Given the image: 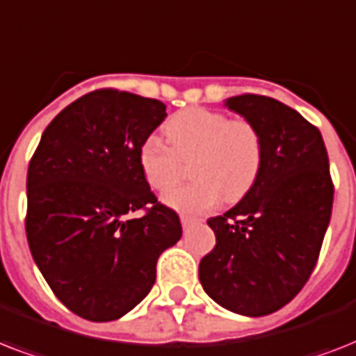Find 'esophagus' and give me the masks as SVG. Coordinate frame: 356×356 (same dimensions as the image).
Returning <instances> with one entry per match:
<instances>
[{"label": "esophagus", "instance_id": "esophagus-1", "mask_svg": "<svg viewBox=\"0 0 356 356\" xmlns=\"http://www.w3.org/2000/svg\"><path fill=\"white\" fill-rule=\"evenodd\" d=\"M195 222V218H190V216H181V223H183V227L186 229V227H190V225H192V223Z\"/></svg>", "mask_w": 356, "mask_h": 356}]
</instances>
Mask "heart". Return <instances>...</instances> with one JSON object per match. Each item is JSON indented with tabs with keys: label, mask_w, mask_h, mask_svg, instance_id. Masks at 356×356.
Returning <instances> with one entry per match:
<instances>
[{
	"label": "heart",
	"mask_w": 356,
	"mask_h": 356,
	"mask_svg": "<svg viewBox=\"0 0 356 356\" xmlns=\"http://www.w3.org/2000/svg\"><path fill=\"white\" fill-rule=\"evenodd\" d=\"M168 144L149 136L140 145L138 162L145 181L166 192L190 162L194 181L164 195L173 209L203 212L220 200L236 203L251 192L264 162V142L259 129L243 118L229 120L209 108H186L164 123Z\"/></svg>",
	"instance_id": "obj_1"
}]
</instances>
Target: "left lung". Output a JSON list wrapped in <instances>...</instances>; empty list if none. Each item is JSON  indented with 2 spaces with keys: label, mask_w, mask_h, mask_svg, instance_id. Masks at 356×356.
Returning <instances> with one entry per match:
<instances>
[{
  "label": "left lung",
  "mask_w": 356,
  "mask_h": 356,
  "mask_svg": "<svg viewBox=\"0 0 356 356\" xmlns=\"http://www.w3.org/2000/svg\"><path fill=\"white\" fill-rule=\"evenodd\" d=\"M225 107L259 129L264 162L251 192L207 222L216 245L200 281L223 309L266 316L298 296L318 262L334 195L329 156L318 127L273 97L242 94Z\"/></svg>",
  "instance_id": "8db88e82"
}]
</instances>
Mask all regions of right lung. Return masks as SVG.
<instances>
[{
    "instance_id": "obj_1",
    "label": "right lung",
    "mask_w": 356,
    "mask_h": 356,
    "mask_svg": "<svg viewBox=\"0 0 356 356\" xmlns=\"http://www.w3.org/2000/svg\"><path fill=\"white\" fill-rule=\"evenodd\" d=\"M164 118L159 99L94 90L53 118L29 162L31 254L58 301L85 320L113 321L134 309L155 284L161 253L183 234L138 162Z\"/></svg>"
}]
</instances>
